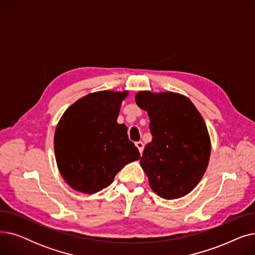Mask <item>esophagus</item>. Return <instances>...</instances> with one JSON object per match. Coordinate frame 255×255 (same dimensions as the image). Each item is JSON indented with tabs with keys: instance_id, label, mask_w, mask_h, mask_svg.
Returning a JSON list of instances; mask_svg holds the SVG:
<instances>
[{
	"instance_id": "obj_1",
	"label": "esophagus",
	"mask_w": 255,
	"mask_h": 255,
	"mask_svg": "<svg viewBox=\"0 0 255 255\" xmlns=\"http://www.w3.org/2000/svg\"><path fill=\"white\" fill-rule=\"evenodd\" d=\"M135 145L137 146V149H138L139 153L142 154V151H143V143H142V141H136V142H135Z\"/></svg>"
}]
</instances>
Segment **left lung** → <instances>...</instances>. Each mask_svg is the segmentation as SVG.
Masks as SVG:
<instances>
[{
    "label": "left lung",
    "mask_w": 255,
    "mask_h": 255,
    "mask_svg": "<svg viewBox=\"0 0 255 255\" xmlns=\"http://www.w3.org/2000/svg\"><path fill=\"white\" fill-rule=\"evenodd\" d=\"M135 101L150 118L152 141L140 165L152 190L165 199L188 194L205 175L211 154L202 115L188 98L171 92H138Z\"/></svg>",
    "instance_id": "1"
}]
</instances>
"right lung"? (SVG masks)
I'll return each mask as SVG.
<instances>
[{"instance_id": "add662e5", "label": "right lung", "mask_w": 255, "mask_h": 255, "mask_svg": "<svg viewBox=\"0 0 255 255\" xmlns=\"http://www.w3.org/2000/svg\"><path fill=\"white\" fill-rule=\"evenodd\" d=\"M127 92L92 93L73 103L55 132V153L61 176L76 191L93 194L110 186L127 163L140 158L127 127L118 124ZM1 255V253H0Z\"/></svg>"}]
</instances>
